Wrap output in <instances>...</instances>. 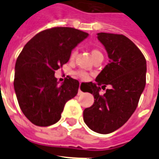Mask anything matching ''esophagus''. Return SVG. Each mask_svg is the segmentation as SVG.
I'll return each mask as SVG.
<instances>
[{
	"label": "esophagus",
	"mask_w": 159,
	"mask_h": 159,
	"mask_svg": "<svg viewBox=\"0 0 159 159\" xmlns=\"http://www.w3.org/2000/svg\"><path fill=\"white\" fill-rule=\"evenodd\" d=\"M82 91H81L80 90V88H79V91H78V95H82Z\"/></svg>",
	"instance_id": "34e87169"
}]
</instances>
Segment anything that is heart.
<instances>
[{
	"mask_svg": "<svg viewBox=\"0 0 159 159\" xmlns=\"http://www.w3.org/2000/svg\"><path fill=\"white\" fill-rule=\"evenodd\" d=\"M76 55H77L76 49H74V50H72L71 55H70V60H75V57H76ZM92 57H93V59L97 58L98 57H102V53H101V52L96 48H93L92 50ZM76 75H78L79 77H80L82 80H88V75L87 74L86 72H84V71H77Z\"/></svg>",
	"mask_w": 159,
	"mask_h": 159,
	"instance_id": "heart-1",
	"label": "heart"
}]
</instances>
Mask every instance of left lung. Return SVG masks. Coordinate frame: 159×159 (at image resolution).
Listing matches in <instances>:
<instances>
[{"label":"left lung","mask_w":159,"mask_h":159,"mask_svg":"<svg viewBox=\"0 0 159 159\" xmlns=\"http://www.w3.org/2000/svg\"><path fill=\"white\" fill-rule=\"evenodd\" d=\"M98 39L110 60L95 79L96 84H89L87 92L93 94L95 102L84 111V120L93 131L109 134L127 123L135 111L146 85L147 61L127 36L99 32ZM101 85L112 88L100 95Z\"/></svg>","instance_id":"1"}]
</instances>
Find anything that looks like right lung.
I'll list each match as a JSON object with an SVG mask.
<instances>
[{"label": "right lung", "mask_w": 159, "mask_h": 159, "mask_svg": "<svg viewBox=\"0 0 159 159\" xmlns=\"http://www.w3.org/2000/svg\"><path fill=\"white\" fill-rule=\"evenodd\" d=\"M88 36L73 28L54 27L37 33L25 45L16 60L13 84L20 107L31 123L39 127L57 123L67 101L77 95L79 81L68 78L60 85L55 71Z\"/></svg>", "instance_id": "right-lung-1"}]
</instances>
